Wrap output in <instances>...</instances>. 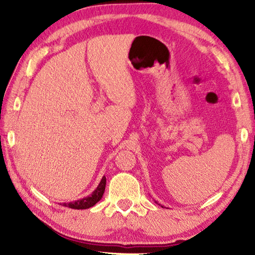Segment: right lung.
<instances>
[{
	"instance_id": "obj_1",
	"label": "right lung",
	"mask_w": 255,
	"mask_h": 255,
	"mask_svg": "<svg viewBox=\"0 0 255 255\" xmlns=\"http://www.w3.org/2000/svg\"><path fill=\"white\" fill-rule=\"evenodd\" d=\"M105 186H106V177L104 176L102 178L100 185L97 186V188L93 192V194L91 195V196L85 197L81 200H77V202H73V203L63 204V206H66V207H69V208H73V209H86V208L93 207V206L103 197V194L105 192Z\"/></svg>"
}]
</instances>
